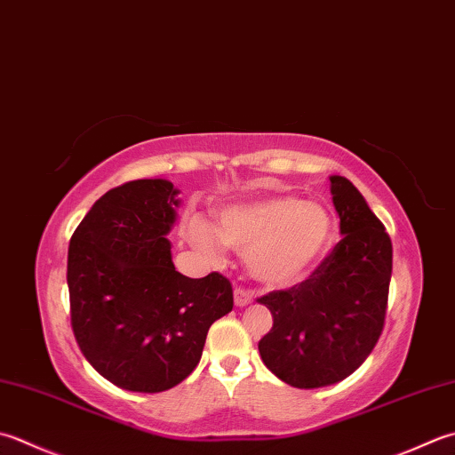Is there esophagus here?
<instances>
[{"mask_svg": "<svg viewBox=\"0 0 455 455\" xmlns=\"http://www.w3.org/2000/svg\"><path fill=\"white\" fill-rule=\"evenodd\" d=\"M254 301V293L251 290H243V288H235V306L244 307Z\"/></svg>", "mask_w": 455, "mask_h": 455, "instance_id": "1", "label": "esophagus"}]
</instances>
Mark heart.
Instances as JSON below:
<instances>
[{
	"instance_id": "obj_1",
	"label": "heart",
	"mask_w": 455,
	"mask_h": 455,
	"mask_svg": "<svg viewBox=\"0 0 455 455\" xmlns=\"http://www.w3.org/2000/svg\"><path fill=\"white\" fill-rule=\"evenodd\" d=\"M191 243L219 258L222 244L244 252L248 270L268 283H290L304 275L331 238V217L317 203L291 195L228 204L219 212L217 233L203 220L187 227Z\"/></svg>"
}]
</instances>
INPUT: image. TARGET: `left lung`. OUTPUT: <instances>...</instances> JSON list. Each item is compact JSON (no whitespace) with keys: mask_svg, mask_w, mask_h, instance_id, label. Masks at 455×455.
<instances>
[{"mask_svg":"<svg viewBox=\"0 0 455 455\" xmlns=\"http://www.w3.org/2000/svg\"><path fill=\"white\" fill-rule=\"evenodd\" d=\"M329 181L343 238L307 280L258 299L274 317L260 357L296 388L335 385L357 371L387 317L393 243L357 187L341 175Z\"/></svg>","mask_w":455,"mask_h":455,"instance_id":"left-lung-1","label":"left lung"}]
</instances>
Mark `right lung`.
I'll return each mask as SVG.
<instances>
[{
	"mask_svg": "<svg viewBox=\"0 0 455 455\" xmlns=\"http://www.w3.org/2000/svg\"><path fill=\"white\" fill-rule=\"evenodd\" d=\"M167 180L114 187L80 220L68 246L70 325L86 361L132 393L173 388L197 367L209 327L233 309L219 272L187 278L165 238L177 219Z\"/></svg>",
	"mask_w": 455,
	"mask_h": 455,
	"instance_id": "1",
	"label": "right lung"
}]
</instances>
